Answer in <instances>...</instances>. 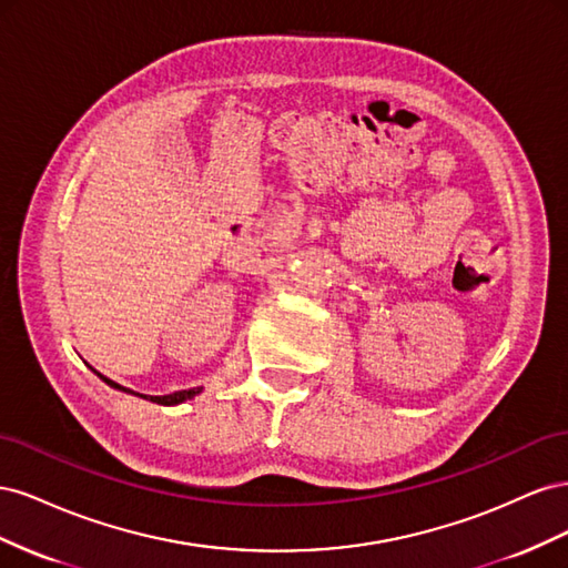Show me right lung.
Segmentation results:
<instances>
[{"instance_id":"obj_1","label":"right lung","mask_w":568,"mask_h":568,"mask_svg":"<svg viewBox=\"0 0 568 568\" xmlns=\"http://www.w3.org/2000/svg\"><path fill=\"white\" fill-rule=\"evenodd\" d=\"M99 376H101V374H99ZM101 379H104L109 386H113V388H118V390L132 393V390H128V388H123V386H118L115 382L106 379V376H101ZM199 393H201V388H186V390H175V393H170V395H149V400H151V403H159V405H180V403H184V400H192L194 395H199ZM134 395H140V393H134Z\"/></svg>"}]
</instances>
